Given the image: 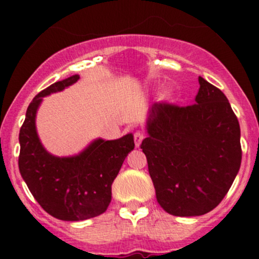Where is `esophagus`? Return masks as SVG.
I'll use <instances>...</instances> for the list:
<instances>
[{
    "label": "esophagus",
    "mask_w": 259,
    "mask_h": 259,
    "mask_svg": "<svg viewBox=\"0 0 259 259\" xmlns=\"http://www.w3.org/2000/svg\"><path fill=\"white\" fill-rule=\"evenodd\" d=\"M144 138H145V135H144V133H143V132H137V133H135V134H134V140H135V146H137V148H139Z\"/></svg>",
    "instance_id": "esophagus-1"
}]
</instances>
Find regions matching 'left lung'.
Returning a JSON list of instances; mask_svg holds the SVG:
<instances>
[{
    "instance_id": "obj_1",
    "label": "left lung",
    "mask_w": 259,
    "mask_h": 259,
    "mask_svg": "<svg viewBox=\"0 0 259 259\" xmlns=\"http://www.w3.org/2000/svg\"><path fill=\"white\" fill-rule=\"evenodd\" d=\"M195 104L155 103L142 143L156 200L176 217L203 215L222 202L241 168V127L228 99L199 76Z\"/></svg>"
}]
</instances>
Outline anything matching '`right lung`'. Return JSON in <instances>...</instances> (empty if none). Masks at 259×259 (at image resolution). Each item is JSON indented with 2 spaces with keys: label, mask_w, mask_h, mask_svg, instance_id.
Instances as JSON below:
<instances>
[{
  "label": "right lung",
  "mask_w": 259,
  "mask_h": 259,
  "mask_svg": "<svg viewBox=\"0 0 259 259\" xmlns=\"http://www.w3.org/2000/svg\"><path fill=\"white\" fill-rule=\"evenodd\" d=\"M79 79V75H72L38 93L28 105L18 137V168L31 194L50 215L67 222L94 218L108 209L111 184L135 146L133 134H126L116 140L98 138L72 156L60 158L44 148L36 130V114L42 98L62 91Z\"/></svg>",
  "instance_id": "1"
}]
</instances>
